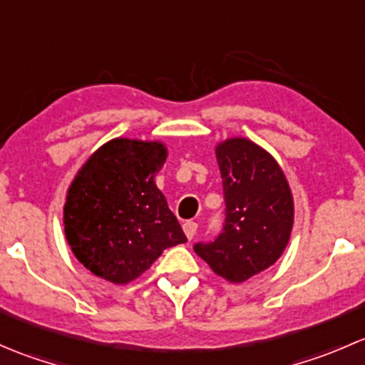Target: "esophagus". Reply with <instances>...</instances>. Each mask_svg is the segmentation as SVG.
<instances>
[{
	"mask_svg": "<svg viewBox=\"0 0 365 365\" xmlns=\"http://www.w3.org/2000/svg\"><path fill=\"white\" fill-rule=\"evenodd\" d=\"M183 231H185V237L189 238V240H192L194 235H196L197 231V224L192 222V220H187V222L183 224Z\"/></svg>",
	"mask_w": 365,
	"mask_h": 365,
	"instance_id": "obj_1",
	"label": "esophagus"
}]
</instances>
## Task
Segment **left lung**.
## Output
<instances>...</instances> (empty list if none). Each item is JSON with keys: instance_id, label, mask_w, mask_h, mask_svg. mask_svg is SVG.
<instances>
[{"instance_id": "left-lung-1", "label": "left lung", "mask_w": 365, "mask_h": 365, "mask_svg": "<svg viewBox=\"0 0 365 365\" xmlns=\"http://www.w3.org/2000/svg\"><path fill=\"white\" fill-rule=\"evenodd\" d=\"M215 157L226 200V224L215 242L194 251L213 274L240 284L270 268L284 252L295 203L279 162L247 138L217 143Z\"/></svg>"}]
</instances>
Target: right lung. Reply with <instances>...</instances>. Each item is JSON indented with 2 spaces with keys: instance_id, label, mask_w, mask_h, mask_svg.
<instances>
[{
  "instance_id": "obj_1",
  "label": "right lung",
  "mask_w": 365,
  "mask_h": 365,
  "mask_svg": "<svg viewBox=\"0 0 365 365\" xmlns=\"http://www.w3.org/2000/svg\"><path fill=\"white\" fill-rule=\"evenodd\" d=\"M162 141L114 138L81 165L67 190L63 227L79 263L113 284L145 274L187 237L155 183Z\"/></svg>"
}]
</instances>
